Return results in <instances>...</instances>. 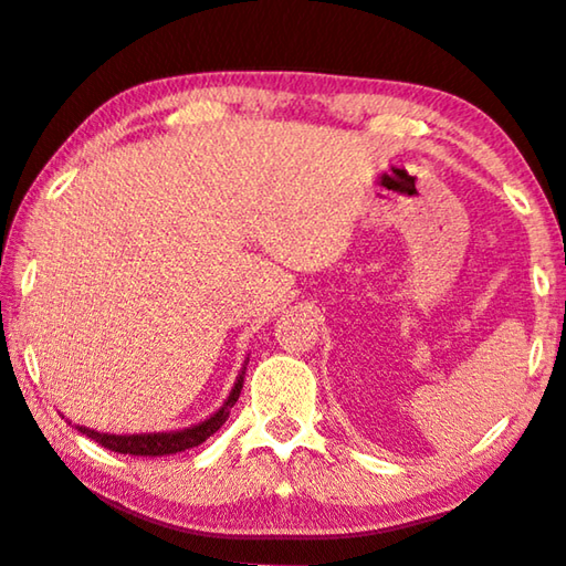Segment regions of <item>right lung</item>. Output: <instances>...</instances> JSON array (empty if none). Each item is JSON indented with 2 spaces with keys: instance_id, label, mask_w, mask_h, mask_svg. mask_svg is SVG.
Wrapping results in <instances>:
<instances>
[{
  "instance_id": "1",
  "label": "right lung",
  "mask_w": 566,
  "mask_h": 566,
  "mask_svg": "<svg viewBox=\"0 0 566 566\" xmlns=\"http://www.w3.org/2000/svg\"><path fill=\"white\" fill-rule=\"evenodd\" d=\"M240 388H243V378L235 382V388H232L228 403H224L222 409L214 413V417H209L207 421H201V424H196V427L180 429V432L103 434V432H95V429H85V427H77V429L82 434H87L90 440L101 442L103 448L113 450V453H124V455H172V453H180V450L201 446L207 437H212L217 429L224 424V419L230 417V409L238 401Z\"/></svg>"
}]
</instances>
